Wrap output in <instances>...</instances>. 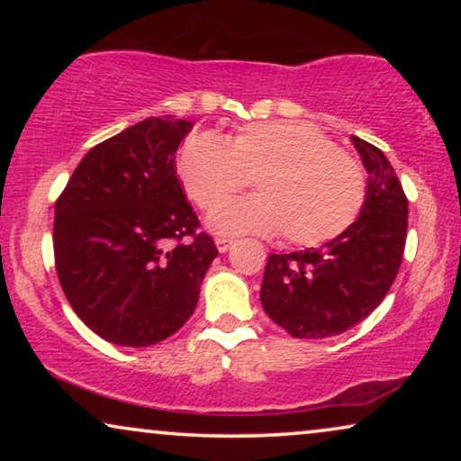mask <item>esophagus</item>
Segmentation results:
<instances>
[{"instance_id": "esophagus-1", "label": "esophagus", "mask_w": 461, "mask_h": 461, "mask_svg": "<svg viewBox=\"0 0 461 461\" xmlns=\"http://www.w3.org/2000/svg\"><path fill=\"white\" fill-rule=\"evenodd\" d=\"M232 243H235V241H232V239H229V237H216V248H218V251H222V254L232 248Z\"/></svg>"}]
</instances>
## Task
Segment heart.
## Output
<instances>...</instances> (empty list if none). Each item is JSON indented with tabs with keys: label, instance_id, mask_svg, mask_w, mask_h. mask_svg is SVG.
Here are the masks:
<instances>
[{
	"label": "heart",
	"instance_id": "heart-1",
	"mask_svg": "<svg viewBox=\"0 0 461 461\" xmlns=\"http://www.w3.org/2000/svg\"><path fill=\"white\" fill-rule=\"evenodd\" d=\"M178 176L193 203L213 212L257 178L258 198L213 213L222 235H281L319 248L344 235L367 199V176L336 142L306 122H256L229 138L194 131L180 147Z\"/></svg>",
	"mask_w": 461,
	"mask_h": 461
}]
</instances>
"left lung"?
Listing matches in <instances>:
<instances>
[{"label":"left lung","instance_id":"8db88e82","mask_svg":"<svg viewBox=\"0 0 461 461\" xmlns=\"http://www.w3.org/2000/svg\"><path fill=\"white\" fill-rule=\"evenodd\" d=\"M369 174L361 216L325 248L270 254L260 289L264 312L289 336H338L380 306L407 239V197L386 155L352 136Z\"/></svg>","mask_w":461,"mask_h":461}]
</instances>
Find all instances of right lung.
<instances>
[{"mask_svg":"<svg viewBox=\"0 0 461 461\" xmlns=\"http://www.w3.org/2000/svg\"><path fill=\"white\" fill-rule=\"evenodd\" d=\"M191 128L174 115L131 125L96 144L56 199V275L106 342L140 348L178 331L218 256L176 176Z\"/></svg>","mask_w":461,"mask_h":461,"instance_id":"1","label":"right lung"}]
</instances>
